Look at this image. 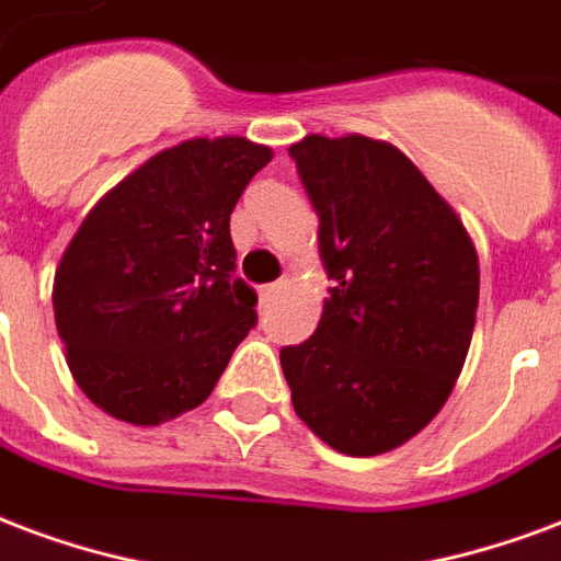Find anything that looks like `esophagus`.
I'll return each instance as SVG.
<instances>
[{"label": "esophagus", "instance_id": "esophagus-1", "mask_svg": "<svg viewBox=\"0 0 561 561\" xmlns=\"http://www.w3.org/2000/svg\"><path fill=\"white\" fill-rule=\"evenodd\" d=\"M284 280H277V284H265V286H260V298H263V301H272V298L277 296V293H280V289H284Z\"/></svg>", "mask_w": 561, "mask_h": 561}]
</instances>
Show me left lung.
I'll return each mask as SVG.
<instances>
[{"label":"left lung","instance_id":"8db88e82","mask_svg":"<svg viewBox=\"0 0 561 561\" xmlns=\"http://www.w3.org/2000/svg\"><path fill=\"white\" fill-rule=\"evenodd\" d=\"M289 156L334 280L316 334L280 348L293 408L336 453L381 456L432 423L461 376L479 256L456 209L393 145L307 136Z\"/></svg>","mask_w":561,"mask_h":561}]
</instances>
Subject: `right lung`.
<instances>
[{
  "label": "right lung",
  "mask_w": 561,
  "mask_h": 561,
  "mask_svg": "<svg viewBox=\"0 0 561 561\" xmlns=\"http://www.w3.org/2000/svg\"><path fill=\"white\" fill-rule=\"evenodd\" d=\"M272 150L248 138L168 147L96 201L56 268L67 366L105 414L159 425L213 393L256 325L233 277L230 213Z\"/></svg>",
  "instance_id": "right-lung-1"
}]
</instances>
